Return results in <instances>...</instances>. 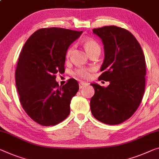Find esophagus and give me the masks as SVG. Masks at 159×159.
I'll return each instance as SVG.
<instances>
[{
  "mask_svg": "<svg viewBox=\"0 0 159 159\" xmlns=\"http://www.w3.org/2000/svg\"><path fill=\"white\" fill-rule=\"evenodd\" d=\"M88 86V84L87 82H80L79 83V87H80V89H82L83 87H85Z\"/></svg>",
  "mask_w": 159,
  "mask_h": 159,
  "instance_id": "esophagus-1",
  "label": "esophagus"
}]
</instances>
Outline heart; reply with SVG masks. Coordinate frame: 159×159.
<instances>
[{"label":"heart","instance_id":"1","mask_svg":"<svg viewBox=\"0 0 159 159\" xmlns=\"http://www.w3.org/2000/svg\"><path fill=\"white\" fill-rule=\"evenodd\" d=\"M83 45H84L85 49L87 51V52L90 53L93 52L96 50H100V48L98 44H97L94 40L92 39H85L83 41ZM73 51V48H70L66 53V57L67 58L71 55ZM93 70L92 68H85V67H80L75 70V75L77 77L82 78V79H87V78L90 76V73Z\"/></svg>","mask_w":159,"mask_h":159}]
</instances>
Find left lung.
I'll return each instance as SVG.
<instances>
[{
	"mask_svg": "<svg viewBox=\"0 0 159 159\" xmlns=\"http://www.w3.org/2000/svg\"><path fill=\"white\" fill-rule=\"evenodd\" d=\"M104 45V59L99 80L107 87L92 83L94 94L90 100L92 115L102 123L114 125L133 115L145 89L146 61L137 40L126 29L111 25L93 29Z\"/></svg>",
	"mask_w": 159,
	"mask_h": 159,
	"instance_id": "obj_1",
	"label": "left lung"
}]
</instances>
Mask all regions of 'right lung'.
<instances>
[{"label": "right lung", "mask_w": 159, "mask_h": 159, "mask_svg": "<svg viewBox=\"0 0 159 159\" xmlns=\"http://www.w3.org/2000/svg\"><path fill=\"white\" fill-rule=\"evenodd\" d=\"M82 31L60 28L35 31L22 49L16 70L20 102L27 114L39 124L54 126L67 118L72 98L79 90L76 80L63 86L55 74L65 71L66 53Z\"/></svg>", "instance_id": "add662e5"}]
</instances>
